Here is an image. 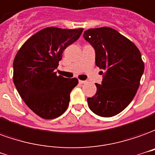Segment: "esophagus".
I'll list each match as a JSON object with an SVG mask.
<instances>
[{
  "mask_svg": "<svg viewBox=\"0 0 155 155\" xmlns=\"http://www.w3.org/2000/svg\"><path fill=\"white\" fill-rule=\"evenodd\" d=\"M87 81H83V80H79V83L80 84H84V83H86Z\"/></svg>",
  "mask_w": 155,
  "mask_h": 155,
  "instance_id": "esophagus-1",
  "label": "esophagus"
}]
</instances>
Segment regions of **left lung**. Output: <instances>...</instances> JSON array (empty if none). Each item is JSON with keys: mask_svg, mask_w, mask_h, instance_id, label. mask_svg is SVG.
Segmentation results:
<instances>
[{"mask_svg": "<svg viewBox=\"0 0 155 155\" xmlns=\"http://www.w3.org/2000/svg\"><path fill=\"white\" fill-rule=\"evenodd\" d=\"M83 37L95 49L96 65L104 78L96 83L97 93L88 97L91 110L101 117H113L131 103L144 70L141 53L135 44L110 27L84 31Z\"/></svg>", "mask_w": 155, "mask_h": 155, "instance_id": "left-lung-1", "label": "left lung"}]
</instances>
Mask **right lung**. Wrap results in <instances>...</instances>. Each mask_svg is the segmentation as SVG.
Segmentation results:
<instances>
[{
  "label": "right lung",
  "mask_w": 155,
  "mask_h": 155,
  "mask_svg": "<svg viewBox=\"0 0 155 155\" xmlns=\"http://www.w3.org/2000/svg\"><path fill=\"white\" fill-rule=\"evenodd\" d=\"M83 31L47 27L28 38L16 53L14 84L25 104L41 118H58L68 107L70 93L78 80L58 76L55 69L63 51L79 38Z\"/></svg>",
  "instance_id": "obj_1"
}]
</instances>
